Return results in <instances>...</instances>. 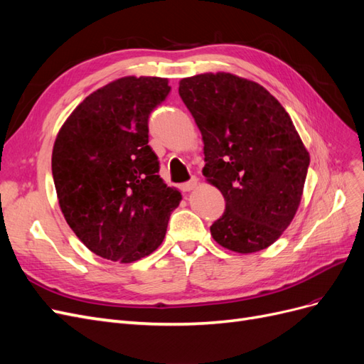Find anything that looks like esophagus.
<instances>
[{"label": "esophagus", "mask_w": 364, "mask_h": 364, "mask_svg": "<svg viewBox=\"0 0 364 364\" xmlns=\"http://www.w3.org/2000/svg\"><path fill=\"white\" fill-rule=\"evenodd\" d=\"M197 183H199V181H197V178H193L191 181L182 183V185H181V190H182L183 193H190V191H193V190L196 188Z\"/></svg>", "instance_id": "1"}]
</instances>
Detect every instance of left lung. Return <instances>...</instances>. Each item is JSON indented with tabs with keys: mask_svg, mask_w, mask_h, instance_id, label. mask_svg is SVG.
I'll use <instances>...</instances> for the list:
<instances>
[{
	"mask_svg": "<svg viewBox=\"0 0 364 364\" xmlns=\"http://www.w3.org/2000/svg\"><path fill=\"white\" fill-rule=\"evenodd\" d=\"M203 139L206 181L226 200L211 226L220 246L253 253L277 241L299 208L310 153L266 87L230 73L179 82Z\"/></svg>",
	"mask_w": 364,
	"mask_h": 364,
	"instance_id": "obj_1",
	"label": "left lung"
}]
</instances>
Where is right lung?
Here are the masks:
<instances>
[{
    "label": "right lung",
    "instance_id": "1",
    "mask_svg": "<svg viewBox=\"0 0 364 364\" xmlns=\"http://www.w3.org/2000/svg\"><path fill=\"white\" fill-rule=\"evenodd\" d=\"M168 92L162 77H121L87 95L54 141L62 214L98 257L127 264L150 255L182 200L149 146V115Z\"/></svg>",
    "mask_w": 364,
    "mask_h": 364
}]
</instances>
